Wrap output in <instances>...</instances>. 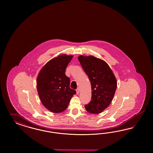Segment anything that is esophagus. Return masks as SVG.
Segmentation results:
<instances>
[{"label":"esophagus","instance_id":"esophagus-1","mask_svg":"<svg viewBox=\"0 0 153 153\" xmlns=\"http://www.w3.org/2000/svg\"><path fill=\"white\" fill-rule=\"evenodd\" d=\"M79 91H80V90H79V88H77L76 89V93L77 94H79Z\"/></svg>","mask_w":153,"mask_h":153}]
</instances>
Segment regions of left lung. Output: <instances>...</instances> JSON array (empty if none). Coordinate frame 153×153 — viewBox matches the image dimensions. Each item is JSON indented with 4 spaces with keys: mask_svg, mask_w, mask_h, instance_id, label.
<instances>
[{
    "mask_svg": "<svg viewBox=\"0 0 153 153\" xmlns=\"http://www.w3.org/2000/svg\"><path fill=\"white\" fill-rule=\"evenodd\" d=\"M79 62L91 86V100L85 105L87 111L99 114L111 104L117 88V80L105 62L94 56H79Z\"/></svg>",
    "mask_w": 153,
    "mask_h": 153,
    "instance_id": "obj_1",
    "label": "left lung"
}]
</instances>
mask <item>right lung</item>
I'll use <instances>...</instances> for the list:
<instances>
[{
  "mask_svg": "<svg viewBox=\"0 0 153 153\" xmlns=\"http://www.w3.org/2000/svg\"><path fill=\"white\" fill-rule=\"evenodd\" d=\"M73 56L62 54L49 60L38 74L37 92L43 105L53 113H60L68 107L76 91L70 88L65 69Z\"/></svg>",
  "mask_w": 153,
  "mask_h": 153,
  "instance_id": "right-lung-1",
  "label": "right lung"
}]
</instances>
